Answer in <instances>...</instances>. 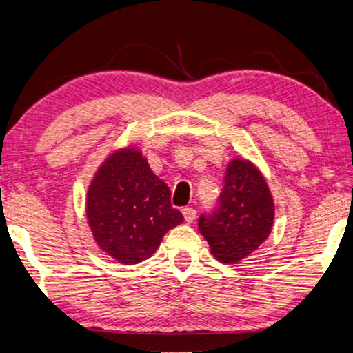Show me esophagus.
Here are the masks:
<instances>
[{
  "label": "esophagus",
  "mask_w": 353,
  "mask_h": 353,
  "mask_svg": "<svg viewBox=\"0 0 353 353\" xmlns=\"http://www.w3.org/2000/svg\"><path fill=\"white\" fill-rule=\"evenodd\" d=\"M182 214H183V219H185V222H188V224H190V222L195 221L196 211L193 210V208H183Z\"/></svg>",
  "instance_id": "obj_1"
}]
</instances>
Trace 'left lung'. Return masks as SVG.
<instances>
[{
    "label": "left lung",
    "instance_id": "8db88e82",
    "mask_svg": "<svg viewBox=\"0 0 353 353\" xmlns=\"http://www.w3.org/2000/svg\"><path fill=\"white\" fill-rule=\"evenodd\" d=\"M274 214L272 193L259 170L246 160H232L219 201L210 214L200 216L198 230L217 261L236 264L270 235Z\"/></svg>",
    "mask_w": 353,
    "mask_h": 353
}]
</instances>
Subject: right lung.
Segmentation results:
<instances>
[{
	"mask_svg": "<svg viewBox=\"0 0 353 353\" xmlns=\"http://www.w3.org/2000/svg\"><path fill=\"white\" fill-rule=\"evenodd\" d=\"M86 214L94 240L121 264L150 257L170 228L182 224L171 190L153 174L141 152L113 153L89 185Z\"/></svg>",
	"mask_w": 353,
	"mask_h": 353,
	"instance_id": "obj_1",
	"label": "right lung"
}]
</instances>
